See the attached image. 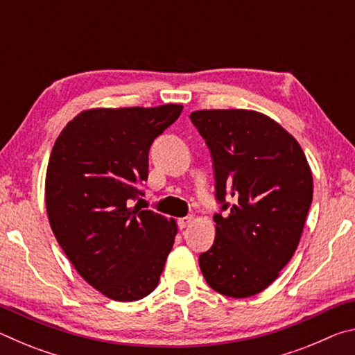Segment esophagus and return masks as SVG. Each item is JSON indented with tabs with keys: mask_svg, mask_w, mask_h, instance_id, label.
<instances>
[{
	"mask_svg": "<svg viewBox=\"0 0 355 355\" xmlns=\"http://www.w3.org/2000/svg\"><path fill=\"white\" fill-rule=\"evenodd\" d=\"M192 216H186V218H182V219H178V227L180 228H186V227H189V224L192 222Z\"/></svg>",
	"mask_w": 355,
	"mask_h": 355,
	"instance_id": "esophagus-1",
	"label": "esophagus"
}]
</instances>
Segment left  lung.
Returning a JSON list of instances; mask_svg holds the SVG:
<instances>
[{
    "label": "left lung",
    "instance_id": "8db88e82",
    "mask_svg": "<svg viewBox=\"0 0 355 355\" xmlns=\"http://www.w3.org/2000/svg\"><path fill=\"white\" fill-rule=\"evenodd\" d=\"M191 120L211 150L216 196L228 209L213 218L214 244L200 255V271L214 291L250 297L297 249L313 199L310 164L294 136L263 112L200 110Z\"/></svg>",
    "mask_w": 355,
    "mask_h": 355
}]
</instances>
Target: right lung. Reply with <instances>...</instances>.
Instances as JSON below:
<instances>
[{
  "label": "right lung",
  "mask_w": 355,
  "mask_h": 355,
  "mask_svg": "<svg viewBox=\"0 0 355 355\" xmlns=\"http://www.w3.org/2000/svg\"><path fill=\"white\" fill-rule=\"evenodd\" d=\"M182 105L92 107L65 125L45 175L48 220L78 274L103 296L133 302L158 286L175 219L131 207L147 182L148 150Z\"/></svg>",
  "instance_id": "right-lung-1"
}]
</instances>
